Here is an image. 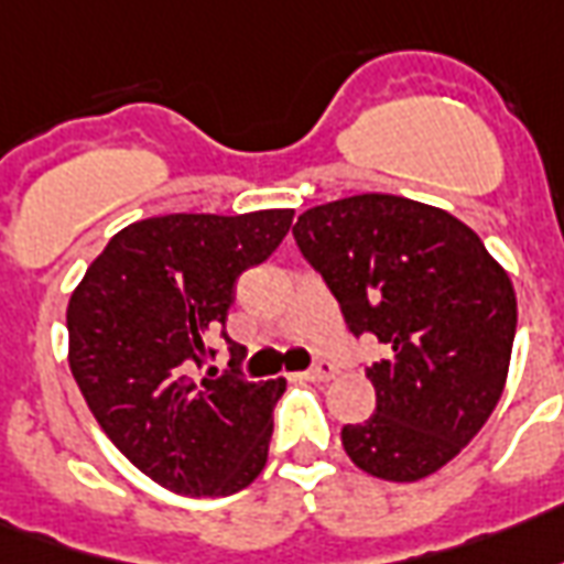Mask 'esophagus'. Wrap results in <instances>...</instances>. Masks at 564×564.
I'll use <instances>...</instances> for the list:
<instances>
[{"label": "esophagus", "instance_id": "esophagus-1", "mask_svg": "<svg viewBox=\"0 0 564 564\" xmlns=\"http://www.w3.org/2000/svg\"><path fill=\"white\" fill-rule=\"evenodd\" d=\"M333 376H336V367H333L330 360H318V364H315V367L306 372V378H310V381H330Z\"/></svg>", "mask_w": 564, "mask_h": 564}]
</instances>
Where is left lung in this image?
I'll return each mask as SVG.
<instances>
[{"mask_svg":"<svg viewBox=\"0 0 564 564\" xmlns=\"http://www.w3.org/2000/svg\"><path fill=\"white\" fill-rule=\"evenodd\" d=\"M294 240L348 330L388 345L367 369L376 414L343 426L345 454L393 484L447 466L508 381L517 294L505 267L445 209L378 192L300 213Z\"/></svg>","mask_w":564,"mask_h":564,"instance_id":"8db88e82","label":"left lung"}]
</instances>
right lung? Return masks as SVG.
Listing matches in <instances>:
<instances>
[{
    "instance_id": "obj_1",
    "label": "right lung",
    "mask_w": 564,
    "mask_h": 564,
    "mask_svg": "<svg viewBox=\"0 0 564 564\" xmlns=\"http://www.w3.org/2000/svg\"><path fill=\"white\" fill-rule=\"evenodd\" d=\"M294 209L171 213L131 221L86 267L68 300V367L108 438L180 496H231L267 463L285 378L192 376L221 333L242 270L261 264Z\"/></svg>"
}]
</instances>
